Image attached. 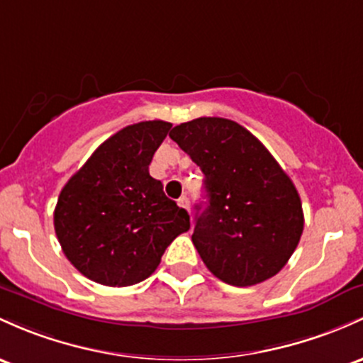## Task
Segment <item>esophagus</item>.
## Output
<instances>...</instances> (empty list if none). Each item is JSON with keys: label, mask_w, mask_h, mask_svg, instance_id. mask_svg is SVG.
I'll return each mask as SVG.
<instances>
[{"label": "esophagus", "mask_w": 363, "mask_h": 363, "mask_svg": "<svg viewBox=\"0 0 363 363\" xmlns=\"http://www.w3.org/2000/svg\"><path fill=\"white\" fill-rule=\"evenodd\" d=\"M177 205L181 206V208H184V210H189V200H188V196H181L177 200Z\"/></svg>", "instance_id": "esophagus-1"}]
</instances>
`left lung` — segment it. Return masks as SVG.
<instances>
[{
  "mask_svg": "<svg viewBox=\"0 0 363 363\" xmlns=\"http://www.w3.org/2000/svg\"><path fill=\"white\" fill-rule=\"evenodd\" d=\"M205 175L208 203L196 215L193 245L220 281L245 288L274 277L291 258L303 210L289 175L238 122L200 117L169 134Z\"/></svg>",
  "mask_w": 363,
  "mask_h": 363,
  "instance_id": "1",
  "label": "left lung"
}]
</instances>
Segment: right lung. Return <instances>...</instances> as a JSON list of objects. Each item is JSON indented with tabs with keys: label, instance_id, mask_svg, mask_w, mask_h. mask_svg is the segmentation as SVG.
I'll return each mask as SVG.
<instances>
[{
	"label": "right lung",
	"instance_id": "obj_1",
	"mask_svg": "<svg viewBox=\"0 0 363 363\" xmlns=\"http://www.w3.org/2000/svg\"><path fill=\"white\" fill-rule=\"evenodd\" d=\"M172 123L123 127L98 146L63 186L55 233L82 276L103 286H133L157 270L167 246L189 229V215L150 175Z\"/></svg>",
	"mask_w": 363,
	"mask_h": 363
}]
</instances>
